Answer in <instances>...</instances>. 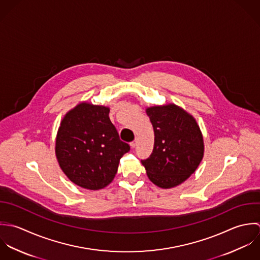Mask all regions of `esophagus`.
Here are the masks:
<instances>
[{
	"mask_svg": "<svg viewBox=\"0 0 260 260\" xmlns=\"http://www.w3.org/2000/svg\"><path fill=\"white\" fill-rule=\"evenodd\" d=\"M137 145H138V140H135L133 143H131V148L135 149L137 147Z\"/></svg>",
	"mask_w": 260,
	"mask_h": 260,
	"instance_id": "1",
	"label": "esophagus"
}]
</instances>
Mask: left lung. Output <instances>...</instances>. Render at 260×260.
Wrapping results in <instances>:
<instances>
[{
  "label": "left lung",
  "instance_id": "left-lung-1",
  "mask_svg": "<svg viewBox=\"0 0 260 260\" xmlns=\"http://www.w3.org/2000/svg\"><path fill=\"white\" fill-rule=\"evenodd\" d=\"M154 127L153 153L142 160L151 182L171 189L195 173L204 156L203 135L195 117L175 104L146 108Z\"/></svg>",
  "mask_w": 260,
  "mask_h": 260
}]
</instances>
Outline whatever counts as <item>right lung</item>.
<instances>
[{
	"instance_id": "obj_1",
	"label": "right lung",
	"mask_w": 260,
	"mask_h": 260,
	"mask_svg": "<svg viewBox=\"0 0 260 260\" xmlns=\"http://www.w3.org/2000/svg\"><path fill=\"white\" fill-rule=\"evenodd\" d=\"M109 107L82 102L66 112L55 142L59 167L75 185L101 190L114 179L129 146L119 140Z\"/></svg>"
}]
</instances>
